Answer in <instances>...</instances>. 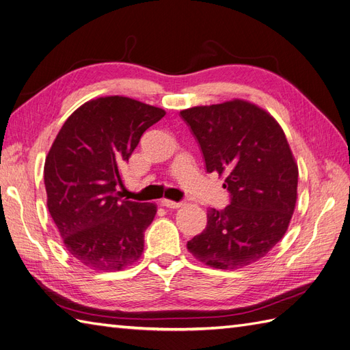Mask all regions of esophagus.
<instances>
[{"instance_id":"obj_1","label":"esophagus","mask_w":350,"mask_h":350,"mask_svg":"<svg viewBox=\"0 0 350 350\" xmlns=\"http://www.w3.org/2000/svg\"><path fill=\"white\" fill-rule=\"evenodd\" d=\"M161 204H163L164 207H167V208H178V207H182V205H183V202H176V201H172V200H163V201H161Z\"/></svg>"}]
</instances>
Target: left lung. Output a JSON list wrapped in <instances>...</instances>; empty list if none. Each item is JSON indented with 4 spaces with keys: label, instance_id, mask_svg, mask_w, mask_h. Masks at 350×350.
Masks as SVG:
<instances>
[{
    "label": "left lung",
    "instance_id": "1",
    "mask_svg": "<svg viewBox=\"0 0 350 350\" xmlns=\"http://www.w3.org/2000/svg\"><path fill=\"white\" fill-rule=\"evenodd\" d=\"M208 173L225 176L230 202L210 208L207 226L187 241L200 262L239 269L260 260L280 243L297 200L299 170L273 116L239 100L195 106L180 112Z\"/></svg>",
    "mask_w": 350,
    "mask_h": 350
}]
</instances>
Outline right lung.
<instances>
[{
  "mask_svg": "<svg viewBox=\"0 0 350 350\" xmlns=\"http://www.w3.org/2000/svg\"><path fill=\"white\" fill-rule=\"evenodd\" d=\"M165 115L122 96L98 97L65 121L44 165L47 207L70 256L120 271L143 252L157 205L122 200V167L142 134Z\"/></svg>",
  "mask_w": 350,
  "mask_h": 350,
  "instance_id": "add662e5",
  "label": "right lung"
}]
</instances>
